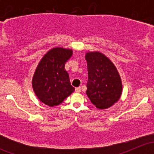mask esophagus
<instances>
[{
	"mask_svg": "<svg viewBox=\"0 0 154 154\" xmlns=\"http://www.w3.org/2000/svg\"><path fill=\"white\" fill-rule=\"evenodd\" d=\"M75 91L77 93H80L81 92V88H80V87H77V88H76Z\"/></svg>",
	"mask_w": 154,
	"mask_h": 154,
	"instance_id": "esophagus-1",
	"label": "esophagus"
}]
</instances>
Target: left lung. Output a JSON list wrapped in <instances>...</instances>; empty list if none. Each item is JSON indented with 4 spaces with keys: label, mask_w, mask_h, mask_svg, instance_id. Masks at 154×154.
<instances>
[{
    "label": "left lung",
    "mask_w": 154,
    "mask_h": 154,
    "mask_svg": "<svg viewBox=\"0 0 154 154\" xmlns=\"http://www.w3.org/2000/svg\"><path fill=\"white\" fill-rule=\"evenodd\" d=\"M88 68L86 94L97 108L107 109L120 98L122 83L117 68L100 52L86 54Z\"/></svg>",
    "instance_id": "8db88e82"
}]
</instances>
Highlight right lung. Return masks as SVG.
Returning <instances> with one entry per match:
<instances>
[{"instance_id":"add662e5","label":"right lung","mask_w":154,"mask_h":154,"mask_svg":"<svg viewBox=\"0 0 154 154\" xmlns=\"http://www.w3.org/2000/svg\"><path fill=\"white\" fill-rule=\"evenodd\" d=\"M71 49L54 48L42 57L35 69L32 85L35 95L45 104H60L73 91L66 63L72 56Z\"/></svg>"}]
</instances>
